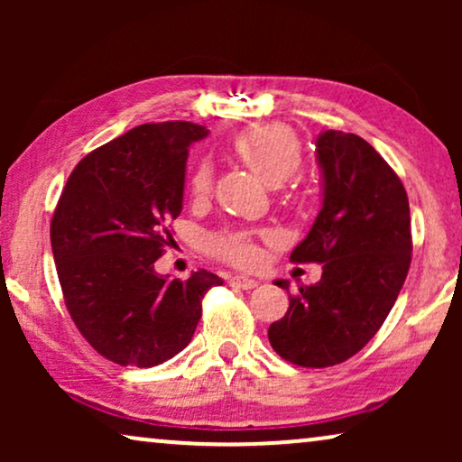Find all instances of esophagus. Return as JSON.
Returning <instances> with one entry per match:
<instances>
[{
    "label": "esophagus",
    "mask_w": 462,
    "mask_h": 462,
    "mask_svg": "<svg viewBox=\"0 0 462 462\" xmlns=\"http://www.w3.org/2000/svg\"><path fill=\"white\" fill-rule=\"evenodd\" d=\"M229 286L242 288V290H252V288L258 286V282L252 280V277H245V275H233L229 280Z\"/></svg>",
    "instance_id": "34e87169"
}]
</instances>
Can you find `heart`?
<instances>
[{
    "instance_id": "1",
    "label": "heart",
    "mask_w": 462,
    "mask_h": 462,
    "mask_svg": "<svg viewBox=\"0 0 462 462\" xmlns=\"http://www.w3.org/2000/svg\"><path fill=\"white\" fill-rule=\"evenodd\" d=\"M233 151L269 187H282L299 172L302 147L292 130L283 125H258L248 128L233 141ZM189 191L195 199H204L212 191V166L199 162L189 179ZM208 250L220 261L231 264H252L258 252L254 231L225 229L208 237Z\"/></svg>"
}]
</instances>
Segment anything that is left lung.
I'll return each mask as SVG.
<instances>
[{
    "label": "left lung",
    "mask_w": 462,
    "mask_h": 462,
    "mask_svg": "<svg viewBox=\"0 0 462 462\" xmlns=\"http://www.w3.org/2000/svg\"><path fill=\"white\" fill-rule=\"evenodd\" d=\"M324 201L292 263H319L315 286L290 294L269 326L280 357L302 368L337 365L374 337L406 282L412 261L408 195L400 176L357 134L321 132L315 141ZM288 290L286 280L275 282Z\"/></svg>",
    "instance_id": "left-lung-1"
}]
</instances>
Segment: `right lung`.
<instances>
[{
    "label": "right lung",
    "mask_w": 462,
    "mask_h": 462,
    "mask_svg": "<svg viewBox=\"0 0 462 462\" xmlns=\"http://www.w3.org/2000/svg\"><path fill=\"white\" fill-rule=\"evenodd\" d=\"M191 122L143 124L94 149L69 176L50 242L71 319L100 356L151 368L191 343L201 299L223 280L199 269L185 282L155 273L182 210Z\"/></svg>",
    "instance_id": "right-lung-1"
}]
</instances>
